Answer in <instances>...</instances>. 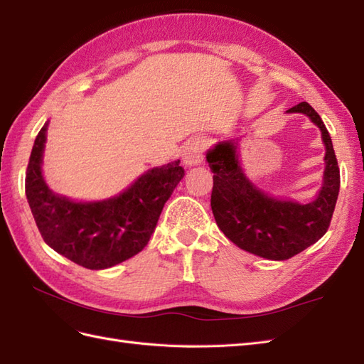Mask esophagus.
<instances>
[{"label":"esophagus","instance_id":"esophagus-1","mask_svg":"<svg viewBox=\"0 0 364 364\" xmlns=\"http://www.w3.org/2000/svg\"><path fill=\"white\" fill-rule=\"evenodd\" d=\"M208 141L203 136L191 138L183 149V161L186 166H197L203 161V154L206 151Z\"/></svg>","mask_w":364,"mask_h":364}]
</instances>
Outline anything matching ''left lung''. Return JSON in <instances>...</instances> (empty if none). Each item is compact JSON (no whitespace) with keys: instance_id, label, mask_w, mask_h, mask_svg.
<instances>
[{"instance_id":"left-lung-1","label":"left lung","mask_w":364,"mask_h":364,"mask_svg":"<svg viewBox=\"0 0 364 364\" xmlns=\"http://www.w3.org/2000/svg\"><path fill=\"white\" fill-rule=\"evenodd\" d=\"M287 114H304L321 130L326 146L323 186L307 204L269 197L241 169L237 143L223 141L206 155L213 172L210 206L218 228L232 243L267 259H287L316 243L329 229L340 192V169L331 135L309 102Z\"/></svg>"}]
</instances>
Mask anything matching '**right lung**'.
<instances>
[{"label": "right lung", "instance_id": "right-lung-1", "mask_svg": "<svg viewBox=\"0 0 364 364\" xmlns=\"http://www.w3.org/2000/svg\"><path fill=\"white\" fill-rule=\"evenodd\" d=\"M46 123L26 171V197L46 245L82 267L107 269L141 252L176 184L180 160L147 171L117 197L78 203L53 193L41 172Z\"/></svg>", "mask_w": 364, "mask_h": 364}]
</instances>
